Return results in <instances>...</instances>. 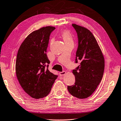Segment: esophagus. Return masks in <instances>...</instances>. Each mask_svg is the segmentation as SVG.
Instances as JSON below:
<instances>
[{
    "instance_id": "esophagus-1",
    "label": "esophagus",
    "mask_w": 121,
    "mask_h": 121,
    "mask_svg": "<svg viewBox=\"0 0 121 121\" xmlns=\"http://www.w3.org/2000/svg\"><path fill=\"white\" fill-rule=\"evenodd\" d=\"M66 73V72L65 71H63V72H60L59 74H60V76H63V75H65Z\"/></svg>"
}]
</instances>
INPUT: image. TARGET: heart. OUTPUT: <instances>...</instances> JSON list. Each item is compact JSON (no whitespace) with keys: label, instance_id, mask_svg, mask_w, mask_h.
<instances>
[{"label":"heart","instance_id":"heart-1","mask_svg":"<svg viewBox=\"0 0 121 121\" xmlns=\"http://www.w3.org/2000/svg\"><path fill=\"white\" fill-rule=\"evenodd\" d=\"M61 35L65 43L71 42L73 43V36H72V34L69 31H68V30H64L61 32Z\"/></svg>","mask_w":121,"mask_h":121}]
</instances>
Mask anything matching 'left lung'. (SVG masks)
<instances>
[{"instance_id": "left-lung-1", "label": "left lung", "mask_w": 121, "mask_h": 121, "mask_svg": "<svg viewBox=\"0 0 121 121\" xmlns=\"http://www.w3.org/2000/svg\"><path fill=\"white\" fill-rule=\"evenodd\" d=\"M77 32L78 47L76 63L80 65L72 73L75 76V84L68 86V91L79 99L87 98L95 91L102 80L105 61L100 47L92 33L87 28L72 24Z\"/></svg>"}]
</instances>
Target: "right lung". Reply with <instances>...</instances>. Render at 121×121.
<instances>
[{"label":"right lung","instance_id":"1","mask_svg":"<svg viewBox=\"0 0 121 121\" xmlns=\"http://www.w3.org/2000/svg\"><path fill=\"white\" fill-rule=\"evenodd\" d=\"M55 27H42L30 33L22 43L16 61V73L24 91L32 98H42L49 94L57 75L48 69L46 52L50 33Z\"/></svg>","mask_w":121,"mask_h":121}]
</instances>
